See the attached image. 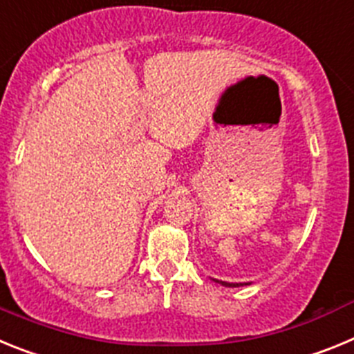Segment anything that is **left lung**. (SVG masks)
<instances>
[{
  "instance_id": "8db88e82",
  "label": "left lung",
  "mask_w": 354,
  "mask_h": 354,
  "mask_svg": "<svg viewBox=\"0 0 354 354\" xmlns=\"http://www.w3.org/2000/svg\"><path fill=\"white\" fill-rule=\"evenodd\" d=\"M214 282L221 283V286H225V287H241V286H245V283H230V282H221V280H214Z\"/></svg>"
}]
</instances>
